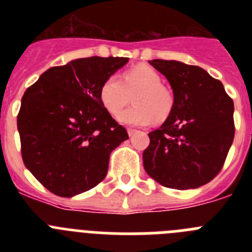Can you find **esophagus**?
<instances>
[{
    "mask_svg": "<svg viewBox=\"0 0 252 252\" xmlns=\"http://www.w3.org/2000/svg\"><path fill=\"white\" fill-rule=\"evenodd\" d=\"M136 132H137V130H135V128H127V133L130 135V136L135 135Z\"/></svg>",
    "mask_w": 252,
    "mask_h": 252,
    "instance_id": "obj_1",
    "label": "esophagus"
}]
</instances>
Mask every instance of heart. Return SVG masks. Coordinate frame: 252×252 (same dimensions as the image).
<instances>
[{"label": "heart", "mask_w": 252, "mask_h": 252, "mask_svg": "<svg viewBox=\"0 0 252 252\" xmlns=\"http://www.w3.org/2000/svg\"><path fill=\"white\" fill-rule=\"evenodd\" d=\"M133 106L122 111L117 120L130 126H145L154 120L164 121L173 110V94L162 86L157 70L139 65L125 73L124 81L117 74L107 77L99 87V99L112 116H116L130 101Z\"/></svg>", "instance_id": "obj_1"}]
</instances>
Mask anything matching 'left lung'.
<instances>
[{
	"label": "left lung",
	"mask_w": 252,
	"mask_h": 252,
	"mask_svg": "<svg viewBox=\"0 0 252 252\" xmlns=\"http://www.w3.org/2000/svg\"><path fill=\"white\" fill-rule=\"evenodd\" d=\"M170 84L168 119L149 132L144 169L166 188L194 189L221 170L235 136L233 101L204 69L177 60H149Z\"/></svg>",
	"instance_id": "left-lung-1"
}]
</instances>
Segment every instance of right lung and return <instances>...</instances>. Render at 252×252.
I'll return each instance as SVG.
<instances>
[{
	"label": "right lung",
	"instance_id": "1",
	"mask_svg": "<svg viewBox=\"0 0 252 252\" xmlns=\"http://www.w3.org/2000/svg\"><path fill=\"white\" fill-rule=\"evenodd\" d=\"M128 58L91 57L53 66L24 93L17 116L22 160L59 197L104 179L112 150L128 139L99 99V87Z\"/></svg>",
	"mask_w": 252,
	"mask_h": 252
}]
</instances>
